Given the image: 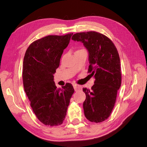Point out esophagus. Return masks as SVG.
I'll return each mask as SVG.
<instances>
[{
    "label": "esophagus",
    "instance_id": "34e87169",
    "mask_svg": "<svg viewBox=\"0 0 147 147\" xmlns=\"http://www.w3.org/2000/svg\"><path fill=\"white\" fill-rule=\"evenodd\" d=\"M73 87H74V90H75V91L79 90V89H82V86H81L76 85V84H74V85H73Z\"/></svg>",
    "mask_w": 147,
    "mask_h": 147
}]
</instances>
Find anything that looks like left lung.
Segmentation results:
<instances>
[{"mask_svg":"<svg viewBox=\"0 0 147 147\" xmlns=\"http://www.w3.org/2000/svg\"><path fill=\"white\" fill-rule=\"evenodd\" d=\"M81 41L89 52L88 73L94 78L91 89L84 88L86 98L83 108L87 119L101 123L108 119L116 101L121 85V61L112 41L99 32H80L72 37Z\"/></svg>","mask_w":147,"mask_h":147,"instance_id":"1","label":"left lung"}]
</instances>
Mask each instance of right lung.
Wrapping results in <instances>:
<instances>
[{
    "instance_id": "obj_1",
    "label": "right lung",
    "mask_w": 147,
    "mask_h": 147,
    "mask_svg": "<svg viewBox=\"0 0 147 147\" xmlns=\"http://www.w3.org/2000/svg\"><path fill=\"white\" fill-rule=\"evenodd\" d=\"M73 34L47 36L32 43L24 54L23 81L30 106L39 121L47 126L63 123L74 90L71 84L57 88L53 74Z\"/></svg>"
}]
</instances>
